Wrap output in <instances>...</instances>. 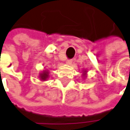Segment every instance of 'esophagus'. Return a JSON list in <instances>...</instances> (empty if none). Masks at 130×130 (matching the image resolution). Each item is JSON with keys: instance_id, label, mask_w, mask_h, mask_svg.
<instances>
[{"instance_id": "34e87169", "label": "esophagus", "mask_w": 130, "mask_h": 130, "mask_svg": "<svg viewBox=\"0 0 130 130\" xmlns=\"http://www.w3.org/2000/svg\"><path fill=\"white\" fill-rule=\"evenodd\" d=\"M67 64H68V65H70V64H72V60H71V59H69V60H67Z\"/></svg>"}]
</instances>
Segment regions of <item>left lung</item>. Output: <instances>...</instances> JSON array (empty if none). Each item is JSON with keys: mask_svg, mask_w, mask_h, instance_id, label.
<instances>
[{"mask_svg": "<svg viewBox=\"0 0 130 130\" xmlns=\"http://www.w3.org/2000/svg\"><path fill=\"white\" fill-rule=\"evenodd\" d=\"M86 73H87V71H86V70H85V69H83V76L84 77H86Z\"/></svg>", "mask_w": 130, "mask_h": 130, "instance_id": "8db88e82", "label": "left lung"}]
</instances>
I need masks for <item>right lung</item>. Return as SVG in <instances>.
Returning <instances> with one entry per match:
<instances>
[{"label":"right lung","instance_id":"add662e5","mask_svg":"<svg viewBox=\"0 0 130 130\" xmlns=\"http://www.w3.org/2000/svg\"><path fill=\"white\" fill-rule=\"evenodd\" d=\"M49 77V72L48 70H44L42 72H41L39 74V78L41 80L45 81L47 80V79Z\"/></svg>","mask_w":130,"mask_h":130}]
</instances>
